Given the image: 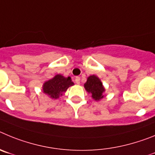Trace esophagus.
<instances>
[{"instance_id":"obj_1","label":"esophagus","mask_w":155,"mask_h":155,"mask_svg":"<svg viewBox=\"0 0 155 155\" xmlns=\"http://www.w3.org/2000/svg\"><path fill=\"white\" fill-rule=\"evenodd\" d=\"M75 82H76V84H79V83H80V77H79V76L76 77V79H75Z\"/></svg>"}]
</instances>
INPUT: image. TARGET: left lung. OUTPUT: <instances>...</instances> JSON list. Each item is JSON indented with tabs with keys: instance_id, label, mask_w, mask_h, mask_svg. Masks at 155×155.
<instances>
[{
	"instance_id": "obj_1",
	"label": "left lung",
	"mask_w": 155,
	"mask_h": 155,
	"mask_svg": "<svg viewBox=\"0 0 155 155\" xmlns=\"http://www.w3.org/2000/svg\"><path fill=\"white\" fill-rule=\"evenodd\" d=\"M86 90L89 93H92V97L95 100H99L104 97L103 93L105 91L101 81L97 76H90L87 79L86 83L84 84Z\"/></svg>"
}]
</instances>
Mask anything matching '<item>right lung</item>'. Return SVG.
I'll return each instance as SVG.
<instances>
[{"instance_id":"add662e5","label":"right lung","mask_w":155,"mask_h":155,"mask_svg":"<svg viewBox=\"0 0 155 155\" xmlns=\"http://www.w3.org/2000/svg\"><path fill=\"white\" fill-rule=\"evenodd\" d=\"M74 83L70 77L65 78L61 75H56L53 79L45 82L43 86V92L52 99H57Z\"/></svg>"}]
</instances>
